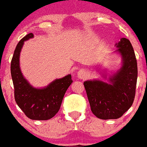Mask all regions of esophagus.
<instances>
[{
  "instance_id": "esophagus-1",
  "label": "esophagus",
  "mask_w": 147,
  "mask_h": 147,
  "mask_svg": "<svg viewBox=\"0 0 147 147\" xmlns=\"http://www.w3.org/2000/svg\"><path fill=\"white\" fill-rule=\"evenodd\" d=\"M88 73L85 69H80L78 73V76L80 78L83 79V78H85L88 76Z\"/></svg>"
}]
</instances>
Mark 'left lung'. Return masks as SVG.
<instances>
[{
    "label": "left lung",
    "mask_w": 147,
    "mask_h": 147,
    "mask_svg": "<svg viewBox=\"0 0 147 147\" xmlns=\"http://www.w3.org/2000/svg\"><path fill=\"white\" fill-rule=\"evenodd\" d=\"M122 58V66L109 78L110 84L101 80L84 82L90 109L101 119H119L132 106L137 81V62L130 41L122 38L115 44Z\"/></svg>",
    "instance_id": "left-lung-1"
}]
</instances>
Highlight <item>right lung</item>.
I'll return each mask as SVG.
<instances>
[{
  "instance_id": "right-lung-1",
  "label": "right lung",
  "mask_w": 147,
  "mask_h": 147,
  "mask_svg": "<svg viewBox=\"0 0 147 147\" xmlns=\"http://www.w3.org/2000/svg\"><path fill=\"white\" fill-rule=\"evenodd\" d=\"M29 33L18 43L11 63L15 99L25 115L32 120H48L57 114L67 88L73 82L71 75L57 79L44 88H35L25 80L19 67L20 53L24 42L33 38Z\"/></svg>"
}]
</instances>
